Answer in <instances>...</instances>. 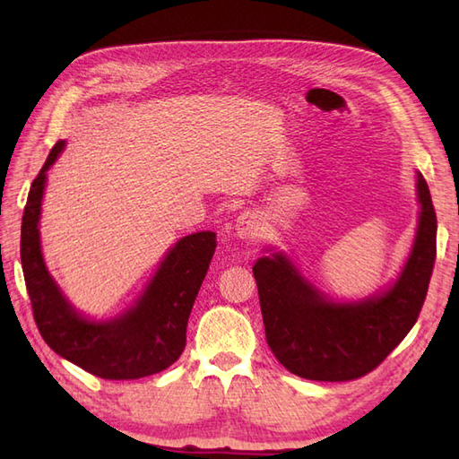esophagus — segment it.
<instances>
[{"label": "esophagus", "mask_w": 459, "mask_h": 459, "mask_svg": "<svg viewBox=\"0 0 459 459\" xmlns=\"http://www.w3.org/2000/svg\"><path fill=\"white\" fill-rule=\"evenodd\" d=\"M260 233H262V228L255 214L243 212L238 220H235V238L238 239L245 243H253L260 238Z\"/></svg>", "instance_id": "1"}]
</instances>
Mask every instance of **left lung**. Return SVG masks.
Masks as SVG:
<instances>
[{
	"instance_id": "obj_1",
	"label": "left lung",
	"mask_w": 459,
	"mask_h": 459,
	"mask_svg": "<svg viewBox=\"0 0 459 459\" xmlns=\"http://www.w3.org/2000/svg\"><path fill=\"white\" fill-rule=\"evenodd\" d=\"M418 228L396 280L362 299H333L285 251L266 247L253 266L266 341L290 373L310 381H351L377 368L402 342L427 297L437 258V214L415 172Z\"/></svg>"
}]
</instances>
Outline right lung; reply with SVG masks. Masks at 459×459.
Instances as JSON below:
<instances>
[{"label": "right lung", "mask_w": 459, "mask_h": 459, "mask_svg": "<svg viewBox=\"0 0 459 459\" xmlns=\"http://www.w3.org/2000/svg\"><path fill=\"white\" fill-rule=\"evenodd\" d=\"M59 140L32 182L21 228V262L34 319L49 349L101 379H140L172 366L186 349L187 319L216 248L214 231L178 239L128 308L90 317L71 302L41 251V203L48 170L65 151Z\"/></svg>", "instance_id": "right-lung-1"}]
</instances>
